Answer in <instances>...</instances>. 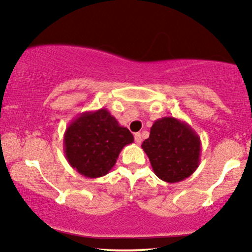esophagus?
Wrapping results in <instances>:
<instances>
[{
    "label": "esophagus",
    "instance_id": "1",
    "mask_svg": "<svg viewBox=\"0 0 252 252\" xmlns=\"http://www.w3.org/2000/svg\"><path fill=\"white\" fill-rule=\"evenodd\" d=\"M134 140H135V142L137 144H140L141 142H142V137H141V134L140 133L134 134Z\"/></svg>",
    "mask_w": 252,
    "mask_h": 252
}]
</instances>
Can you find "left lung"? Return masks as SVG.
<instances>
[{"instance_id":"1","label":"left lung","mask_w":252,"mask_h":252,"mask_svg":"<svg viewBox=\"0 0 252 252\" xmlns=\"http://www.w3.org/2000/svg\"><path fill=\"white\" fill-rule=\"evenodd\" d=\"M141 147L155 174L168 184L190 177L201 160V137L187 123L174 117L157 119Z\"/></svg>"}]
</instances>
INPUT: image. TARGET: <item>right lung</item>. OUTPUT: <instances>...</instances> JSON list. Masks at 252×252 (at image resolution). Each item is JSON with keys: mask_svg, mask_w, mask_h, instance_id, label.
Here are the masks:
<instances>
[{"mask_svg": "<svg viewBox=\"0 0 252 252\" xmlns=\"http://www.w3.org/2000/svg\"><path fill=\"white\" fill-rule=\"evenodd\" d=\"M134 137L106 109L82 112L64 133V154L68 164L86 178H99L115 166L120 151Z\"/></svg>", "mask_w": 252, "mask_h": 252, "instance_id": "obj_1", "label": "right lung"}]
</instances>
